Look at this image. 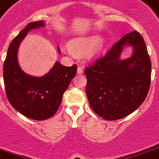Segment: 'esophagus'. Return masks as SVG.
Returning a JSON list of instances; mask_svg holds the SVG:
<instances>
[{"instance_id": "obj_1", "label": "esophagus", "mask_w": 159, "mask_h": 159, "mask_svg": "<svg viewBox=\"0 0 159 159\" xmlns=\"http://www.w3.org/2000/svg\"><path fill=\"white\" fill-rule=\"evenodd\" d=\"M77 73H79V74H82L83 73V69H82V67L78 66V68H77Z\"/></svg>"}]
</instances>
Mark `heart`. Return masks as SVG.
Instances as JSON below:
<instances>
[{
    "label": "heart",
    "mask_w": 159,
    "mask_h": 159,
    "mask_svg": "<svg viewBox=\"0 0 159 159\" xmlns=\"http://www.w3.org/2000/svg\"><path fill=\"white\" fill-rule=\"evenodd\" d=\"M105 46L103 39H100L98 34H93L90 36L80 37L72 39L69 43L70 50L74 53H85L90 51L92 56L99 54Z\"/></svg>",
    "instance_id": "1"
}]
</instances>
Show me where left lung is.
Masks as SVG:
<instances>
[{
    "instance_id": "left-lung-1",
    "label": "left lung",
    "mask_w": 159,
    "mask_h": 159,
    "mask_svg": "<svg viewBox=\"0 0 159 159\" xmlns=\"http://www.w3.org/2000/svg\"><path fill=\"white\" fill-rule=\"evenodd\" d=\"M126 46H133L134 53L120 60ZM85 74L86 96L96 114L107 120L131 114L145 99L151 81V61L142 36L136 30L124 35Z\"/></svg>"
}]
</instances>
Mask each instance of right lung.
Returning a JSON list of instances; mask_svg holds the SVG:
<instances>
[{
	"label": "right lung",
	"mask_w": 159,
	"mask_h": 159,
	"mask_svg": "<svg viewBox=\"0 0 159 159\" xmlns=\"http://www.w3.org/2000/svg\"><path fill=\"white\" fill-rule=\"evenodd\" d=\"M43 26V21L30 22L19 32L9 44L3 67L4 83L9 102L18 112L35 120H47L57 112L62 96L77 69L76 65L66 67L58 61L43 77H32L21 69L18 62L20 43L30 30ZM58 52L61 53L60 48Z\"/></svg>",
	"instance_id": "add662e5"
}]
</instances>
